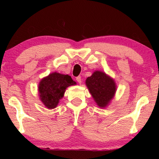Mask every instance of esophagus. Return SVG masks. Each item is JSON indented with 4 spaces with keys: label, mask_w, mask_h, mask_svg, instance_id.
<instances>
[{
    "label": "esophagus",
    "mask_w": 159,
    "mask_h": 159,
    "mask_svg": "<svg viewBox=\"0 0 159 159\" xmlns=\"http://www.w3.org/2000/svg\"><path fill=\"white\" fill-rule=\"evenodd\" d=\"M76 80L78 81V83H79V84H80V83H82V80H81V77L80 76H78L76 77Z\"/></svg>",
    "instance_id": "34e87169"
}]
</instances>
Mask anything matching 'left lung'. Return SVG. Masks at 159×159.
Wrapping results in <instances>:
<instances>
[{
    "instance_id": "1",
    "label": "left lung",
    "mask_w": 159,
    "mask_h": 159,
    "mask_svg": "<svg viewBox=\"0 0 159 159\" xmlns=\"http://www.w3.org/2000/svg\"><path fill=\"white\" fill-rule=\"evenodd\" d=\"M85 84L94 100L101 108L108 105L116 91L114 80L100 71H95L92 76L87 78Z\"/></svg>"
}]
</instances>
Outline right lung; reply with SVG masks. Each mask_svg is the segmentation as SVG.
I'll use <instances>...</instances> for the list:
<instances>
[{
    "label": "right lung",
    "instance_id": "right-lung-1",
    "mask_svg": "<svg viewBox=\"0 0 159 159\" xmlns=\"http://www.w3.org/2000/svg\"><path fill=\"white\" fill-rule=\"evenodd\" d=\"M69 75L54 72L43 79L39 85V93L41 101L48 109L57 107L60 99L69 86L76 85Z\"/></svg>",
    "mask_w": 159,
    "mask_h": 159
}]
</instances>
